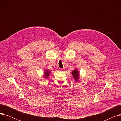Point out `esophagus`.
Instances as JSON below:
<instances>
[{"label": "esophagus", "mask_w": 121, "mask_h": 121, "mask_svg": "<svg viewBox=\"0 0 121 121\" xmlns=\"http://www.w3.org/2000/svg\"><path fill=\"white\" fill-rule=\"evenodd\" d=\"M59 69H60V71H63L64 69H60V68H59Z\"/></svg>", "instance_id": "34e87169"}]
</instances>
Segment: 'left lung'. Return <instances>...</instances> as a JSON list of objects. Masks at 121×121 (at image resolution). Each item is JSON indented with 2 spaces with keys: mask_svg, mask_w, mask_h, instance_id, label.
Instances as JSON below:
<instances>
[{
  "mask_svg": "<svg viewBox=\"0 0 121 121\" xmlns=\"http://www.w3.org/2000/svg\"><path fill=\"white\" fill-rule=\"evenodd\" d=\"M73 78L75 79V81H78L79 78V72L78 71L77 69H75L72 73Z\"/></svg>",
  "mask_w": 121,
  "mask_h": 121,
  "instance_id": "1",
  "label": "left lung"
}]
</instances>
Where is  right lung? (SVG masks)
<instances>
[{
    "label": "right lung",
    "mask_w": 121,
    "mask_h": 121,
    "mask_svg": "<svg viewBox=\"0 0 121 121\" xmlns=\"http://www.w3.org/2000/svg\"><path fill=\"white\" fill-rule=\"evenodd\" d=\"M50 73V72L49 70H46V71H45V72H44V73H44V77L46 78H48V77Z\"/></svg>",
    "instance_id": "obj_1"
}]
</instances>
